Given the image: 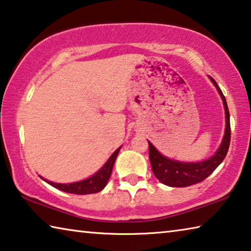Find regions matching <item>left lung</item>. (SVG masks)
<instances>
[{
    "mask_svg": "<svg viewBox=\"0 0 251 251\" xmlns=\"http://www.w3.org/2000/svg\"><path fill=\"white\" fill-rule=\"evenodd\" d=\"M211 78V77H210ZM212 83L217 87L220 96H222L225 112H226V130L223 139L222 145L216 154L210 157L209 159L201 163H180V161L169 159L167 157L160 155L156 148L148 142L150 145V160L151 169L157 179L163 182L164 185L171 187H188L195 184H198L210 175V174L217 168L222 161L225 159L229 145H230V116H229V109L227 101L223 94L222 90L216 83L214 78H211Z\"/></svg>",
    "mask_w": 251,
    "mask_h": 251,
    "instance_id": "left-lung-1",
    "label": "left lung"
}]
</instances>
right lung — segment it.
I'll return each instance as SVG.
<instances>
[{
	"label": "right lung",
	"mask_w": 251,
	"mask_h": 251,
	"mask_svg": "<svg viewBox=\"0 0 251 251\" xmlns=\"http://www.w3.org/2000/svg\"><path fill=\"white\" fill-rule=\"evenodd\" d=\"M120 150H121V147L117 148V150L114 151V154L109 157L107 163H106L104 166L95 174L94 176L87 178V179H85V180L77 181V182H72V184H56V182L45 180L44 178L43 179L46 182H49L50 185L55 187V188L63 190V192H65V193H71V194H75V195L96 194V193L100 192V190L106 186V184H107L109 177H110V175H112L114 163H115L116 157L118 155V151H120Z\"/></svg>",
	"instance_id": "obj_1"
}]
</instances>
